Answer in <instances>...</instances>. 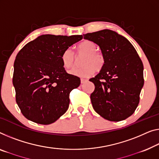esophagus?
<instances>
[{"label": "esophagus", "instance_id": "obj_1", "mask_svg": "<svg viewBox=\"0 0 159 159\" xmlns=\"http://www.w3.org/2000/svg\"><path fill=\"white\" fill-rule=\"evenodd\" d=\"M86 81H88L87 79H80V83H81V84H84V83H86Z\"/></svg>", "mask_w": 159, "mask_h": 159}]
</instances>
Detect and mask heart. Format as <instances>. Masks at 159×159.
Listing matches in <instances>:
<instances>
[{
  "instance_id": "1",
  "label": "heart",
  "mask_w": 159,
  "mask_h": 159,
  "mask_svg": "<svg viewBox=\"0 0 159 159\" xmlns=\"http://www.w3.org/2000/svg\"><path fill=\"white\" fill-rule=\"evenodd\" d=\"M96 43L89 40H85L78 44L76 53L78 55L85 54L81 60L83 66L75 68L69 72L70 74L80 78H88L93 74L95 70H100L105 64V58L102 52L98 51ZM63 67L69 69L74 65L75 54L70 48L63 51L61 56Z\"/></svg>"
}]
</instances>
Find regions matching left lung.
Segmentation results:
<instances>
[{
    "instance_id": "obj_1",
    "label": "left lung",
    "mask_w": 159,
    "mask_h": 159,
    "mask_svg": "<svg viewBox=\"0 0 159 159\" xmlns=\"http://www.w3.org/2000/svg\"><path fill=\"white\" fill-rule=\"evenodd\" d=\"M98 44L105 64L89 80L95 85L91 101L96 113L106 120L120 121L134 113L144 84L143 66L128 40L113 30L104 29L84 34Z\"/></svg>"
}]
</instances>
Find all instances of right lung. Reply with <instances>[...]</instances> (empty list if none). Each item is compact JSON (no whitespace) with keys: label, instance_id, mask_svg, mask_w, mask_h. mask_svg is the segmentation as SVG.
Returning <instances> with one entry per match:
<instances>
[{"label":"right lung","instance_id":"1","mask_svg":"<svg viewBox=\"0 0 159 159\" xmlns=\"http://www.w3.org/2000/svg\"><path fill=\"white\" fill-rule=\"evenodd\" d=\"M82 39L78 35H42L18 52L13 84L16 103L27 119L51 124L68 110L70 91L79 86L80 80L66 71L61 56Z\"/></svg>","mask_w":159,"mask_h":159}]
</instances>
